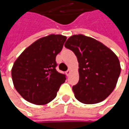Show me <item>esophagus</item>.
I'll return each mask as SVG.
<instances>
[{"instance_id":"1","label":"esophagus","mask_w":129,"mask_h":129,"mask_svg":"<svg viewBox=\"0 0 129 129\" xmlns=\"http://www.w3.org/2000/svg\"><path fill=\"white\" fill-rule=\"evenodd\" d=\"M70 73H71V70H68L67 72H66V75H67V76H69L70 75Z\"/></svg>"}]
</instances>
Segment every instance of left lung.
Instances as JSON below:
<instances>
[{"mask_svg":"<svg viewBox=\"0 0 129 129\" xmlns=\"http://www.w3.org/2000/svg\"><path fill=\"white\" fill-rule=\"evenodd\" d=\"M64 47L79 63V82L72 87L75 97L85 104L104 101L113 91L121 73L118 58L103 43L83 34L69 38Z\"/></svg>","mask_w":129,"mask_h":129,"instance_id":"8db88e82","label":"left lung"}]
</instances>
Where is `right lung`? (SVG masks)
<instances>
[{
    "mask_svg": "<svg viewBox=\"0 0 129 129\" xmlns=\"http://www.w3.org/2000/svg\"><path fill=\"white\" fill-rule=\"evenodd\" d=\"M67 37L50 34L28 47L13 63L11 76L16 90L28 102L45 105L57 96L66 77L55 67L57 54Z\"/></svg>",
    "mask_w": 129,
    "mask_h": 129,
    "instance_id": "1",
    "label": "right lung"
}]
</instances>
